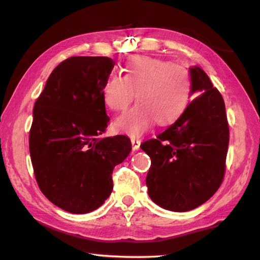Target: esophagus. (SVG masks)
Wrapping results in <instances>:
<instances>
[{"label":"esophagus","instance_id":"esophagus-1","mask_svg":"<svg viewBox=\"0 0 260 260\" xmlns=\"http://www.w3.org/2000/svg\"><path fill=\"white\" fill-rule=\"evenodd\" d=\"M131 142H132V147H133V150H138V149L140 148L141 140L140 139H136L135 136H132Z\"/></svg>","mask_w":260,"mask_h":260}]
</instances>
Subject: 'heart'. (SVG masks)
<instances>
[{"label": "heart", "mask_w": 260, "mask_h": 260, "mask_svg": "<svg viewBox=\"0 0 260 260\" xmlns=\"http://www.w3.org/2000/svg\"><path fill=\"white\" fill-rule=\"evenodd\" d=\"M124 74L110 77L102 88L104 104L112 111H124L114 121L119 133L139 136L152 126L174 124L188 108L191 95L190 76L182 65L156 57L136 55L127 60Z\"/></svg>", "instance_id": "heart-1"}]
</instances>
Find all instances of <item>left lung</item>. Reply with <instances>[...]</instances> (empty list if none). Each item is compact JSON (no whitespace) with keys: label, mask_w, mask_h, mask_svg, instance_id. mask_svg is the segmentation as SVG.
I'll list each match as a JSON object with an SVG mask.
<instances>
[{"label":"left lung","mask_w":260,"mask_h":260,"mask_svg":"<svg viewBox=\"0 0 260 260\" xmlns=\"http://www.w3.org/2000/svg\"><path fill=\"white\" fill-rule=\"evenodd\" d=\"M191 93L200 95L169 128L141 144L150 157V199L162 209L186 212L205 203L221 186L230 126L225 102L203 70L190 69Z\"/></svg>","instance_id":"8db88e82"}]
</instances>
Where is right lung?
<instances>
[{
  "label": "right lung",
  "mask_w": 260,
  "mask_h": 260,
  "mask_svg": "<svg viewBox=\"0 0 260 260\" xmlns=\"http://www.w3.org/2000/svg\"><path fill=\"white\" fill-rule=\"evenodd\" d=\"M113 67L109 57H70L51 72L34 104L35 179L43 195L68 212L100 208L112 191L114 166L132 150L125 135L101 138L110 122L102 88Z\"/></svg>",
  "instance_id": "add662e5"
}]
</instances>
